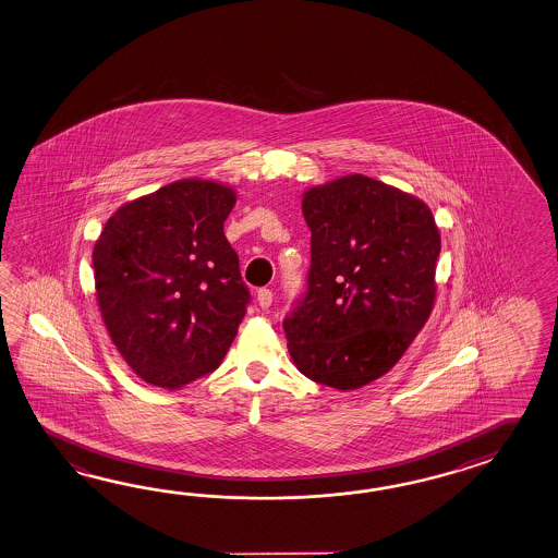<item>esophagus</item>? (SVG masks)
Segmentation results:
<instances>
[{"label": "esophagus", "mask_w": 558, "mask_h": 558, "mask_svg": "<svg viewBox=\"0 0 558 558\" xmlns=\"http://www.w3.org/2000/svg\"><path fill=\"white\" fill-rule=\"evenodd\" d=\"M257 301H258V305H260V310H269V307H271V303H272L271 289H267V287H263V289H258Z\"/></svg>", "instance_id": "obj_1"}]
</instances>
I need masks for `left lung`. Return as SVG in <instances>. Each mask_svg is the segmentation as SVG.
Segmentation results:
<instances>
[{
    "label": "left lung",
    "mask_w": 558,
    "mask_h": 558,
    "mask_svg": "<svg viewBox=\"0 0 558 558\" xmlns=\"http://www.w3.org/2000/svg\"><path fill=\"white\" fill-rule=\"evenodd\" d=\"M307 291L283 319L287 348L317 385L354 390L390 371L429 319L441 236L425 202L366 175L303 194Z\"/></svg>",
    "instance_id": "1"
}]
</instances>
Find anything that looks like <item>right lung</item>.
<instances>
[{
  "label": "right lung",
  "instance_id": "right-lung-1",
  "mask_svg": "<svg viewBox=\"0 0 558 558\" xmlns=\"http://www.w3.org/2000/svg\"><path fill=\"white\" fill-rule=\"evenodd\" d=\"M234 190L180 180L114 213L93 251L102 322L149 385L175 390L216 371L251 301L225 236Z\"/></svg>",
  "mask_w": 558,
  "mask_h": 558
}]
</instances>
